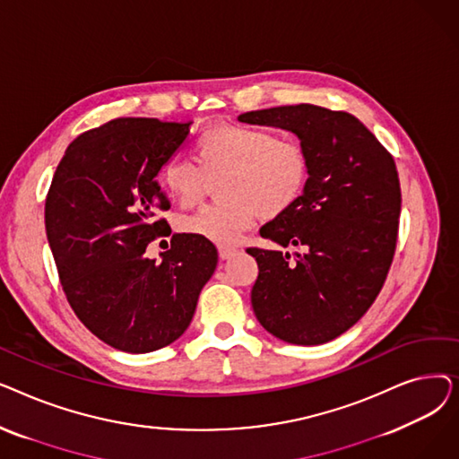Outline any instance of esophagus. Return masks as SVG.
Returning a JSON list of instances; mask_svg holds the SVG:
<instances>
[{
	"label": "esophagus",
	"mask_w": 459,
	"mask_h": 459,
	"mask_svg": "<svg viewBox=\"0 0 459 459\" xmlns=\"http://www.w3.org/2000/svg\"><path fill=\"white\" fill-rule=\"evenodd\" d=\"M217 253H220V258H221V260H229V258H232V256L238 253V249H236V247H225V246H221L220 249H217Z\"/></svg>",
	"instance_id": "34e87169"
}]
</instances>
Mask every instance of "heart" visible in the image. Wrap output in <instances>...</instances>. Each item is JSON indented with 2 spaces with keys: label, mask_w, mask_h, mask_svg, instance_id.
<instances>
[{
  "label": "heart",
  "mask_w": 459,
  "mask_h": 459,
  "mask_svg": "<svg viewBox=\"0 0 459 459\" xmlns=\"http://www.w3.org/2000/svg\"><path fill=\"white\" fill-rule=\"evenodd\" d=\"M197 163L173 158L161 169L169 197L184 208L195 206L206 178L225 175L217 186L223 201L186 215L178 227L184 234L229 246L262 217L290 212L308 184L310 160L303 143L270 128L221 125L206 130L195 144Z\"/></svg>",
  "instance_id": "b5f03b06"
}]
</instances>
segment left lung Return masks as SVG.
Here are the masks:
<instances>
[{
    "label": "left lung",
    "mask_w": 459,
    "mask_h": 459,
    "mask_svg": "<svg viewBox=\"0 0 459 459\" xmlns=\"http://www.w3.org/2000/svg\"><path fill=\"white\" fill-rule=\"evenodd\" d=\"M238 120L294 132L310 160L299 203L260 229L262 238L301 253L247 249L258 264L255 316L288 344L329 342L360 320L387 279L402 206L394 158L346 111L299 104Z\"/></svg>",
    "instance_id": "obj_1"
}]
</instances>
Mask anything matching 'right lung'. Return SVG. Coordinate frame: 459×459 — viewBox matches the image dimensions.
Returning <instances> with one entry per match:
<instances>
[{
  "mask_svg": "<svg viewBox=\"0 0 459 459\" xmlns=\"http://www.w3.org/2000/svg\"><path fill=\"white\" fill-rule=\"evenodd\" d=\"M191 123L113 118L68 144L48 191L44 223L63 292L80 322L115 350L149 353L187 329L217 266L206 239L173 234L161 262L144 256L167 230L156 182Z\"/></svg>",
  "mask_w": 459,
  "mask_h": 459,
  "instance_id": "1",
  "label": "right lung"
}]
</instances>
